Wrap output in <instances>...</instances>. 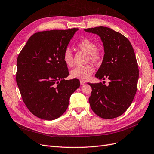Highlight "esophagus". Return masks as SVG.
I'll return each instance as SVG.
<instances>
[{"label":"esophagus","instance_id":"34e87169","mask_svg":"<svg viewBox=\"0 0 154 154\" xmlns=\"http://www.w3.org/2000/svg\"><path fill=\"white\" fill-rule=\"evenodd\" d=\"M80 83H81V86H84V85H85V84H86V82H84V81H81Z\"/></svg>","mask_w":154,"mask_h":154}]
</instances>
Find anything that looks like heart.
<instances>
[{
	"instance_id": "heart-1",
	"label": "heart",
	"mask_w": 154,
	"mask_h": 154,
	"mask_svg": "<svg viewBox=\"0 0 154 154\" xmlns=\"http://www.w3.org/2000/svg\"><path fill=\"white\" fill-rule=\"evenodd\" d=\"M76 47L79 50L88 54L87 61L93 64H98L102 60V54L97 48V45L90 39L85 38L79 41ZM63 60L68 67H72L73 64V57L70 49H66L63 53ZM93 69L90 64L82 66H76L70 72V76L73 79L87 80L92 75Z\"/></svg>"
}]
</instances>
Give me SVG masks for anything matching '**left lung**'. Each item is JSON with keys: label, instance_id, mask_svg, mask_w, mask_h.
<instances>
[{"label": "left lung", "instance_id": "8db88e82", "mask_svg": "<svg viewBox=\"0 0 154 154\" xmlns=\"http://www.w3.org/2000/svg\"><path fill=\"white\" fill-rule=\"evenodd\" d=\"M84 31L97 34L103 45L105 54L95 77L110 81L108 86L88 83L92 88L90 107L100 118H116L131 106L137 91L139 70L134 51L126 37L110 28L100 26Z\"/></svg>", "mask_w": 154, "mask_h": 154}]
</instances>
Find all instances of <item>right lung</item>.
<instances>
[{
    "mask_svg": "<svg viewBox=\"0 0 154 154\" xmlns=\"http://www.w3.org/2000/svg\"><path fill=\"white\" fill-rule=\"evenodd\" d=\"M79 29L34 34L17 58L16 80L23 101L34 116L46 120L61 116L72 94L80 86L77 79L65 80L68 69L64 51Z\"/></svg>",
    "mask_w": 154,
    "mask_h": 154,
    "instance_id": "right-lung-1",
    "label": "right lung"
}]
</instances>
